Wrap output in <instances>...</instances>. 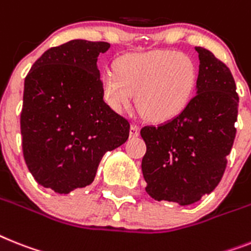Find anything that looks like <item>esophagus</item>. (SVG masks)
I'll return each instance as SVG.
<instances>
[{"mask_svg": "<svg viewBox=\"0 0 251 251\" xmlns=\"http://www.w3.org/2000/svg\"><path fill=\"white\" fill-rule=\"evenodd\" d=\"M138 134H140V128L137 127V126H134V124H132L130 126V129H129V136L130 137H137Z\"/></svg>", "mask_w": 251, "mask_h": 251, "instance_id": "obj_1", "label": "esophagus"}]
</instances>
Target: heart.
Here are the masks:
<instances>
[{"instance_id": "heart-1", "label": "heart", "mask_w": 251, "mask_h": 251, "mask_svg": "<svg viewBox=\"0 0 251 251\" xmlns=\"http://www.w3.org/2000/svg\"><path fill=\"white\" fill-rule=\"evenodd\" d=\"M198 68L186 53L173 50L123 56L115 70L103 74V99L115 111L132 103L149 121L167 122L185 110L195 95Z\"/></svg>"}]
</instances>
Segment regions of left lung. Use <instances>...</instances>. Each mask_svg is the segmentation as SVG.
Here are the masks:
<instances>
[{"instance_id":"1","label":"left lung","mask_w":251,"mask_h":251,"mask_svg":"<svg viewBox=\"0 0 251 251\" xmlns=\"http://www.w3.org/2000/svg\"><path fill=\"white\" fill-rule=\"evenodd\" d=\"M199 53L198 93L179 115L145 126L142 173L155 200L190 205L221 182L236 136L239 96L231 70L209 50Z\"/></svg>"}]
</instances>
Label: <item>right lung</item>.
I'll return each instance as SVG.
<instances>
[{
	"label": "right lung",
	"mask_w": 251,
	"mask_h": 251,
	"mask_svg": "<svg viewBox=\"0 0 251 251\" xmlns=\"http://www.w3.org/2000/svg\"><path fill=\"white\" fill-rule=\"evenodd\" d=\"M107 42L73 39L51 47L25 76L20 130L24 160L39 185L69 194L91 185L129 122L103 101L97 57Z\"/></svg>",
	"instance_id": "right-lung-1"
}]
</instances>
